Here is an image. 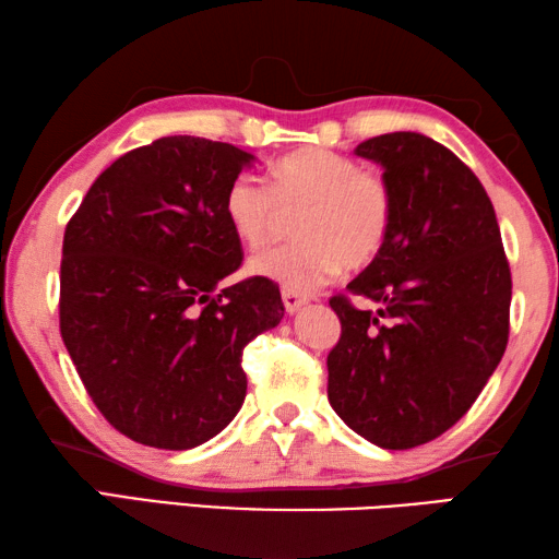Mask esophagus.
Returning a JSON list of instances; mask_svg holds the SVG:
<instances>
[{
    "instance_id": "1",
    "label": "esophagus",
    "mask_w": 559,
    "mask_h": 559,
    "mask_svg": "<svg viewBox=\"0 0 559 559\" xmlns=\"http://www.w3.org/2000/svg\"><path fill=\"white\" fill-rule=\"evenodd\" d=\"M281 296H283V306H286L288 313H296V310H300L308 302V296H302V293L290 290V288H283Z\"/></svg>"
}]
</instances>
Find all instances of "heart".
I'll list each match as a JSON object with an SVG mask.
<instances>
[{
  "label": "heart",
  "instance_id": "heart-1",
  "mask_svg": "<svg viewBox=\"0 0 559 559\" xmlns=\"http://www.w3.org/2000/svg\"><path fill=\"white\" fill-rule=\"evenodd\" d=\"M222 210L249 249L271 239L281 210H300L293 222L298 239L257 253L249 271L290 290H313L345 266L365 269L380 257L394 222V192L377 169L333 150L308 147L273 163L266 185L236 177Z\"/></svg>",
  "mask_w": 559,
  "mask_h": 559
}]
</instances>
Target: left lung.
I'll return each instance as SVG.
<instances>
[{
    "label": "left lung",
    "mask_w": 559,
    "mask_h": 559,
    "mask_svg": "<svg viewBox=\"0 0 559 559\" xmlns=\"http://www.w3.org/2000/svg\"><path fill=\"white\" fill-rule=\"evenodd\" d=\"M355 153L384 167L394 222L349 296L330 298L343 330L328 400L359 437L402 451L441 437L476 402L506 353L513 281L493 204L449 147L386 132ZM353 295L378 310L357 309Z\"/></svg>",
    "instance_id": "left-lung-1"
}]
</instances>
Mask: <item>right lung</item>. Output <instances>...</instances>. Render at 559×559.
<instances>
[{
	"mask_svg": "<svg viewBox=\"0 0 559 559\" xmlns=\"http://www.w3.org/2000/svg\"><path fill=\"white\" fill-rule=\"evenodd\" d=\"M253 155L173 135L103 169L66 224L59 328L93 404L122 437L185 451L246 396L243 347L283 318L278 286L239 271L224 192Z\"/></svg>",
	"mask_w": 559,
	"mask_h": 559,
	"instance_id": "right-lung-1",
	"label": "right lung"
}]
</instances>
